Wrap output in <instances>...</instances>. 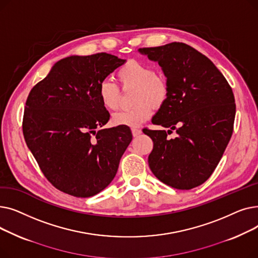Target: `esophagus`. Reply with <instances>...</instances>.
I'll return each mask as SVG.
<instances>
[{
	"label": "esophagus",
	"mask_w": 258,
	"mask_h": 258,
	"mask_svg": "<svg viewBox=\"0 0 258 258\" xmlns=\"http://www.w3.org/2000/svg\"><path fill=\"white\" fill-rule=\"evenodd\" d=\"M141 130H139V128H135V127H133L132 128V134H133V136L134 137H138V136H140L141 135Z\"/></svg>",
	"instance_id": "obj_1"
}]
</instances>
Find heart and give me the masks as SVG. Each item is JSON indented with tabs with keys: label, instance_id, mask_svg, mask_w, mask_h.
I'll return each mask as SVG.
<instances>
[{
	"label": "heart",
	"instance_id": "1",
	"mask_svg": "<svg viewBox=\"0 0 258 258\" xmlns=\"http://www.w3.org/2000/svg\"><path fill=\"white\" fill-rule=\"evenodd\" d=\"M117 76L124 88L135 87L133 101L135 104L128 110L120 111L113 116L115 125L137 126L143 123L153 113V105L163 103L168 95L166 80L155 74L153 68L145 63L130 60L122 66ZM98 97L101 104L108 111H116L120 104L119 88L110 78L100 81Z\"/></svg>",
	"mask_w": 258,
	"mask_h": 258
}]
</instances>
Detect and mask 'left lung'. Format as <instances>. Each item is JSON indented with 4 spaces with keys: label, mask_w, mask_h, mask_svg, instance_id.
Wrapping results in <instances>:
<instances>
[{
    "label": "left lung",
    "mask_w": 258,
    "mask_h": 258,
    "mask_svg": "<svg viewBox=\"0 0 258 258\" xmlns=\"http://www.w3.org/2000/svg\"><path fill=\"white\" fill-rule=\"evenodd\" d=\"M157 61L168 85V95L152 119L168 128L143 130L154 142L148 165L164 184L182 190L209 179L231 138L235 100L231 87L214 63L183 43L140 48ZM175 129L178 136L168 140Z\"/></svg>",
    "instance_id": "8db88e82"
}]
</instances>
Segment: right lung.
<instances>
[{
  "instance_id": "1",
  "label": "right lung",
  "mask_w": 258,
  "mask_h": 258,
  "mask_svg": "<svg viewBox=\"0 0 258 258\" xmlns=\"http://www.w3.org/2000/svg\"><path fill=\"white\" fill-rule=\"evenodd\" d=\"M124 62L104 52L66 57L29 93L25 141L48 181L64 194L90 198L115 178L133 136L126 125L102 128L110 114L98 86Z\"/></svg>"
}]
</instances>
